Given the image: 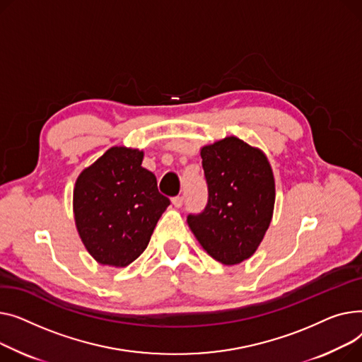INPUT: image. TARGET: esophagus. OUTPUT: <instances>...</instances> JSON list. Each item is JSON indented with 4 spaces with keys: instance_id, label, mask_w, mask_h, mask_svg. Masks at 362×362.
I'll return each instance as SVG.
<instances>
[{
    "instance_id": "1",
    "label": "esophagus",
    "mask_w": 362,
    "mask_h": 362,
    "mask_svg": "<svg viewBox=\"0 0 362 362\" xmlns=\"http://www.w3.org/2000/svg\"><path fill=\"white\" fill-rule=\"evenodd\" d=\"M182 203H184V197H182V196H177V197L173 199V204H174L175 207H181Z\"/></svg>"
}]
</instances>
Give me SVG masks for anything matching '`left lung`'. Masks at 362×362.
I'll use <instances>...</instances> for the list:
<instances>
[{
	"label": "left lung",
	"mask_w": 362,
	"mask_h": 362,
	"mask_svg": "<svg viewBox=\"0 0 362 362\" xmlns=\"http://www.w3.org/2000/svg\"><path fill=\"white\" fill-rule=\"evenodd\" d=\"M207 203L187 222L202 247L222 264H238L260 245L274 206L266 155L237 137L202 148Z\"/></svg>",
	"instance_id": "left-lung-1"
}]
</instances>
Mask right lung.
Wrapping results in <instances>:
<instances>
[{
	"mask_svg": "<svg viewBox=\"0 0 362 362\" xmlns=\"http://www.w3.org/2000/svg\"><path fill=\"white\" fill-rule=\"evenodd\" d=\"M141 160L137 148L111 147L76 181L78 235L100 264L124 267L134 262L171 203Z\"/></svg>",
	"mask_w": 362,
	"mask_h": 362,
	"instance_id": "right-lung-1",
	"label": "right lung"
}]
</instances>
